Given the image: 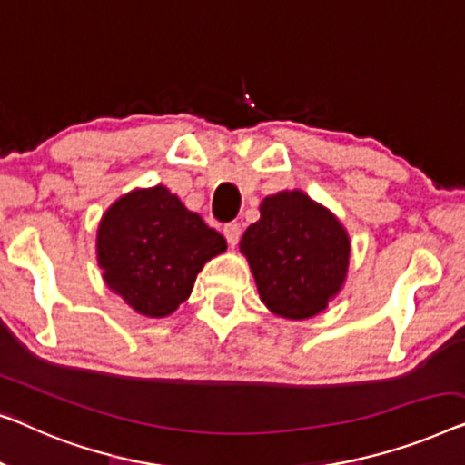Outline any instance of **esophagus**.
<instances>
[{
    "label": "esophagus",
    "instance_id": "esophagus-1",
    "mask_svg": "<svg viewBox=\"0 0 465 465\" xmlns=\"http://www.w3.org/2000/svg\"><path fill=\"white\" fill-rule=\"evenodd\" d=\"M240 233H242V225H240V223H227V225L223 227V235H225L227 244H230V246L238 244Z\"/></svg>",
    "mask_w": 465,
    "mask_h": 465
}]
</instances>
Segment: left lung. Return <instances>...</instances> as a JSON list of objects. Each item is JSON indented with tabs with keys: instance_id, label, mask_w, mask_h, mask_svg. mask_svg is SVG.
Wrapping results in <instances>:
<instances>
[{
	"instance_id": "8db88e82",
	"label": "left lung",
	"mask_w": 465,
	"mask_h": 465,
	"mask_svg": "<svg viewBox=\"0 0 465 465\" xmlns=\"http://www.w3.org/2000/svg\"><path fill=\"white\" fill-rule=\"evenodd\" d=\"M259 213L257 223L242 235L240 252L251 265L261 301L286 320L318 316L348 280V230L301 189L267 195Z\"/></svg>"
}]
</instances>
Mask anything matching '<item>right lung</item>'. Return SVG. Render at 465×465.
<instances>
[{
    "instance_id": "1",
    "label": "right lung",
    "mask_w": 465,
    "mask_h": 465,
    "mask_svg": "<svg viewBox=\"0 0 465 465\" xmlns=\"http://www.w3.org/2000/svg\"><path fill=\"white\" fill-rule=\"evenodd\" d=\"M225 238L164 185L136 187L117 198L96 230V263L107 289L145 318H166L192 295Z\"/></svg>"
}]
</instances>
